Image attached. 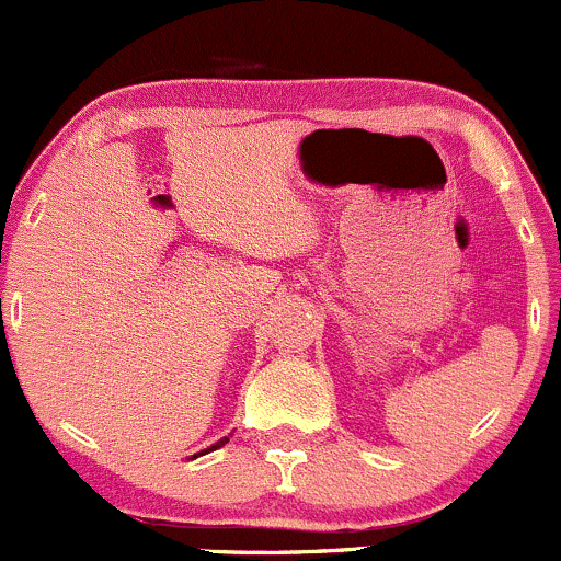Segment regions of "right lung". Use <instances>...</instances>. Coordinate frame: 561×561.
Returning <instances> with one entry per match:
<instances>
[{
  "instance_id": "right-lung-1",
  "label": "right lung",
  "mask_w": 561,
  "mask_h": 561,
  "mask_svg": "<svg viewBox=\"0 0 561 561\" xmlns=\"http://www.w3.org/2000/svg\"><path fill=\"white\" fill-rule=\"evenodd\" d=\"M227 440H229V437H224V440H218V443H216V446H210L208 450H216V448H221V446H224V443H227ZM208 450H205V454H208Z\"/></svg>"
}]
</instances>
